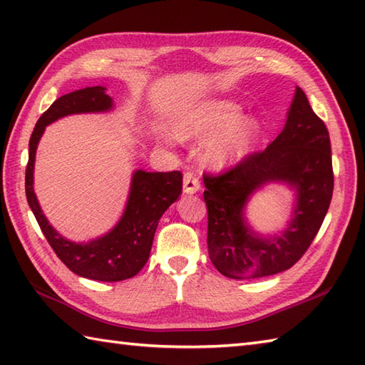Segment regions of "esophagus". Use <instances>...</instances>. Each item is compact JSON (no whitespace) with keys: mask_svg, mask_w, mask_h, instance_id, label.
Returning <instances> with one entry per match:
<instances>
[{"mask_svg":"<svg viewBox=\"0 0 365 365\" xmlns=\"http://www.w3.org/2000/svg\"><path fill=\"white\" fill-rule=\"evenodd\" d=\"M199 188H201V185H199V178L195 174L187 173L183 175V191L187 195H195Z\"/></svg>","mask_w":365,"mask_h":365,"instance_id":"34e87169","label":"esophagus"}]
</instances>
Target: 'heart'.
<instances>
[{
  "label": "heart",
  "instance_id": "1",
  "mask_svg": "<svg viewBox=\"0 0 365 365\" xmlns=\"http://www.w3.org/2000/svg\"><path fill=\"white\" fill-rule=\"evenodd\" d=\"M240 107L225 99H213L188 109L177 120L180 138H202L215 133L207 142L205 158L215 166H225L245 155L259 134L261 123L253 115H242Z\"/></svg>",
  "mask_w": 365,
  "mask_h": 365
}]
</instances>
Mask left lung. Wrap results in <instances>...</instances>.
Returning <instances> with one entry per match:
<instances>
[{
  "label": "left lung",
  "mask_w": 365,
  "mask_h": 365,
  "mask_svg": "<svg viewBox=\"0 0 365 365\" xmlns=\"http://www.w3.org/2000/svg\"><path fill=\"white\" fill-rule=\"evenodd\" d=\"M283 181L298 202L287 230L262 238L249 230L243 210L262 184ZM209 213L207 247L220 274L244 280L283 272L302 258L329 209L334 173L329 133L296 87L283 131L262 152L247 155L218 175L204 174Z\"/></svg>",
  "instance_id": "left-lung-1"
}]
</instances>
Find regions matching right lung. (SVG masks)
I'll use <instances>...</instances> for the list:
<instances>
[{
  "mask_svg": "<svg viewBox=\"0 0 365 365\" xmlns=\"http://www.w3.org/2000/svg\"><path fill=\"white\" fill-rule=\"evenodd\" d=\"M112 98L104 87L76 90L61 98L42 113L30 138V152L25 173V192L36 221L56 256L74 274L98 282H121L131 278L145 266L152 250L158 221L168 207L182 192V173H145L138 169L133 174L130 196L112 231L87 244H76L56 232L41 210L33 190L36 148L46 126L71 113L106 112L112 109Z\"/></svg>",
  "mask_w": 365,
  "mask_h": 365,
  "instance_id": "right-lung-1",
  "label": "right lung"
}]
</instances>
